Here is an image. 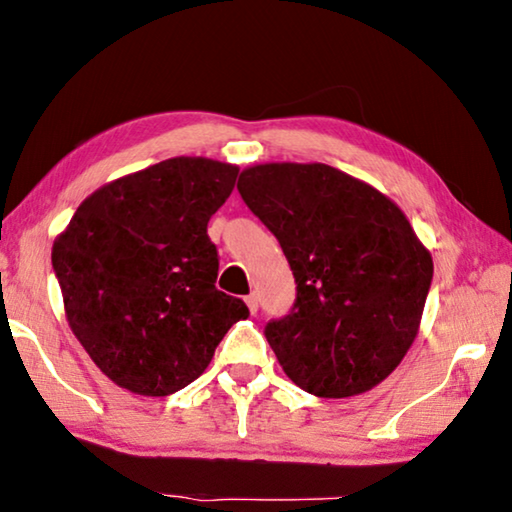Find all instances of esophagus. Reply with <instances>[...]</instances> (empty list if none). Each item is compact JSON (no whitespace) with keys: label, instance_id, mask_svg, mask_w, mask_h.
<instances>
[{"label":"esophagus","instance_id":"1","mask_svg":"<svg viewBox=\"0 0 512 512\" xmlns=\"http://www.w3.org/2000/svg\"><path fill=\"white\" fill-rule=\"evenodd\" d=\"M244 300H246V305H248V309H250V314H257L259 302H257V296H255V293H250V296H246Z\"/></svg>","mask_w":512,"mask_h":512}]
</instances>
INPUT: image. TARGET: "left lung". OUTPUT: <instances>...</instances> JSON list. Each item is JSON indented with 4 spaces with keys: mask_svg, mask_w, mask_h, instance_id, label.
Segmentation results:
<instances>
[{
    "mask_svg": "<svg viewBox=\"0 0 512 512\" xmlns=\"http://www.w3.org/2000/svg\"><path fill=\"white\" fill-rule=\"evenodd\" d=\"M237 189L296 277L291 311L264 327L282 370L316 397L370 391L409 352L431 287V253L409 219L320 162L255 164Z\"/></svg>",
    "mask_w": 512,
    "mask_h": 512,
    "instance_id": "obj_1",
    "label": "left lung"
}]
</instances>
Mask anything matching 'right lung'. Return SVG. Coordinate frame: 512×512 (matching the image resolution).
<instances>
[{
    "label": "right lung",
    "mask_w": 512,
    "mask_h": 512,
    "mask_svg": "<svg viewBox=\"0 0 512 512\" xmlns=\"http://www.w3.org/2000/svg\"><path fill=\"white\" fill-rule=\"evenodd\" d=\"M235 164L171 158L85 198L51 250L67 323L103 375L164 397L203 375L244 300L214 287L207 221L235 189Z\"/></svg>",
    "instance_id": "right-lung-1"
}]
</instances>
